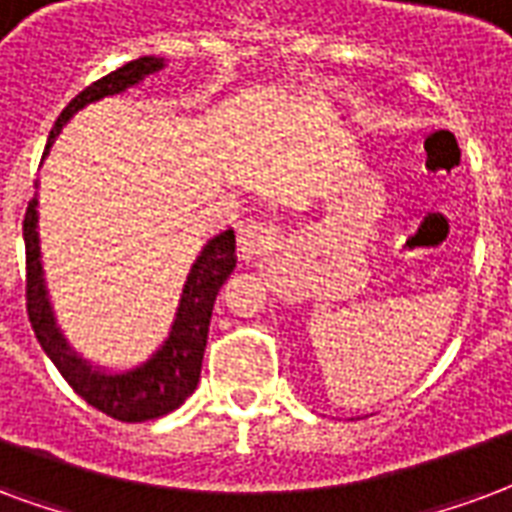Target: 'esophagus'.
Instances as JSON below:
<instances>
[{
	"label": "esophagus",
	"mask_w": 512,
	"mask_h": 512,
	"mask_svg": "<svg viewBox=\"0 0 512 512\" xmlns=\"http://www.w3.org/2000/svg\"><path fill=\"white\" fill-rule=\"evenodd\" d=\"M275 245V229L261 220H248L240 226V253L242 259H259L261 253L272 251Z\"/></svg>",
	"instance_id": "esophagus-1"
}]
</instances>
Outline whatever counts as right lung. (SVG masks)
I'll list each match as a JSON object with an SVG mask.
<instances>
[{"mask_svg": "<svg viewBox=\"0 0 512 512\" xmlns=\"http://www.w3.org/2000/svg\"><path fill=\"white\" fill-rule=\"evenodd\" d=\"M163 67V59L158 57H138L128 65L117 67L114 73L98 78L95 84H89L84 92H78L70 100L65 111L51 128L48 147L54 144L59 130L76 111H81L89 103L106 98V95H119L128 87L138 84L149 73H158ZM24 245H26V313L35 330L37 341L43 346V352L51 357V363L57 365V371L65 376V382L76 390L89 406H95L98 412L122 420V423H144L155 420L163 414L174 412L177 406L185 404L201 376V360L207 349V335H210L212 308L218 297L220 286L226 283L234 267H237V240L234 231H223L210 245L201 251V256L193 264V270L185 283V292L179 300L177 319L171 327V335L158 352L152 354V360L138 365L125 374H103L95 371L78 357L62 333L54 324V313L48 305L46 286H43V267H40V248H37V199L29 201L24 215Z\"/></svg>", "mask_w": 512, "mask_h": 512, "instance_id": "add662e5", "label": "right lung"}]
</instances>
